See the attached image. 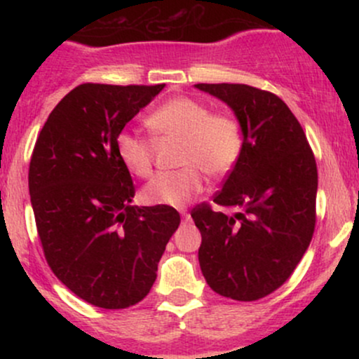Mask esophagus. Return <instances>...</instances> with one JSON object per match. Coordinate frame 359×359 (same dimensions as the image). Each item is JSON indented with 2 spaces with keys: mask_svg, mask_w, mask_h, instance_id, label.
Instances as JSON below:
<instances>
[{
  "mask_svg": "<svg viewBox=\"0 0 359 359\" xmlns=\"http://www.w3.org/2000/svg\"><path fill=\"white\" fill-rule=\"evenodd\" d=\"M182 217H184V221H191V214L189 212H182Z\"/></svg>",
  "mask_w": 359,
  "mask_h": 359,
  "instance_id": "1",
  "label": "esophagus"
}]
</instances>
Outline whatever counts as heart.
<instances>
[{
    "label": "heart",
    "instance_id": "heart-1",
    "mask_svg": "<svg viewBox=\"0 0 359 359\" xmlns=\"http://www.w3.org/2000/svg\"><path fill=\"white\" fill-rule=\"evenodd\" d=\"M158 137L182 142L179 165L182 170L165 172L151 179L142 191L148 205L182 208L203 192L205 177L221 179L234 170L243 155V130L229 113H212L211 106L194 97H172L147 119ZM118 158L130 174L145 179L154 170L155 142L130 130L114 140Z\"/></svg>",
    "mask_w": 359,
    "mask_h": 359
}]
</instances>
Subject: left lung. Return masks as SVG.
<instances>
[{"instance_id": "obj_1", "label": "left lung", "mask_w": 359, "mask_h": 359, "mask_svg": "<svg viewBox=\"0 0 359 359\" xmlns=\"http://www.w3.org/2000/svg\"><path fill=\"white\" fill-rule=\"evenodd\" d=\"M224 101L243 130V155L214 203L191 211L203 243L199 263L216 294L253 302L294 273L316 228L317 165L302 126L273 93L246 84H196Z\"/></svg>"}]
</instances>
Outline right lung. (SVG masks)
I'll return each instance as SVG.
<instances>
[{
	"label": "right lung",
	"instance_id": "1",
	"mask_svg": "<svg viewBox=\"0 0 359 359\" xmlns=\"http://www.w3.org/2000/svg\"><path fill=\"white\" fill-rule=\"evenodd\" d=\"M165 84L77 86L36 138L28 189L45 259L88 304L126 309L147 297L180 214L131 205L135 185L114 140Z\"/></svg>",
	"mask_w": 359,
	"mask_h": 359
}]
</instances>
